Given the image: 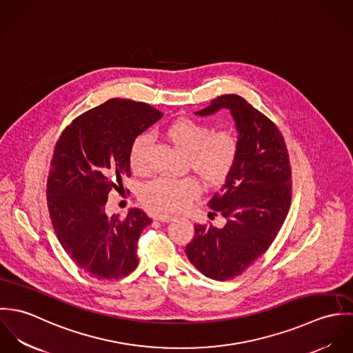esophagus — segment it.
<instances>
[{
  "label": "esophagus",
  "instance_id": "obj_1",
  "mask_svg": "<svg viewBox=\"0 0 353 353\" xmlns=\"http://www.w3.org/2000/svg\"><path fill=\"white\" fill-rule=\"evenodd\" d=\"M154 219L157 221H161V223H168V221L172 220V216L171 214H156Z\"/></svg>",
  "mask_w": 353,
  "mask_h": 353
}]
</instances>
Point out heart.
<instances>
[{"label": "heart", "instance_id": "heart-1", "mask_svg": "<svg viewBox=\"0 0 353 353\" xmlns=\"http://www.w3.org/2000/svg\"><path fill=\"white\" fill-rule=\"evenodd\" d=\"M176 148L188 153L189 167L206 185H219L227 179L235 167L239 153V143L234 132L228 129H213L192 118H179L171 122L165 132ZM151 139L140 134L134 139L129 151V163L136 174L150 170ZM197 179L188 176L182 179H154L141 190V200L150 208L163 212H178L185 209L200 194Z\"/></svg>", "mask_w": 353, "mask_h": 353}]
</instances>
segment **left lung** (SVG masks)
I'll return each instance as SVG.
<instances>
[{
    "label": "left lung",
    "mask_w": 353,
    "mask_h": 353,
    "mask_svg": "<svg viewBox=\"0 0 353 353\" xmlns=\"http://www.w3.org/2000/svg\"><path fill=\"white\" fill-rule=\"evenodd\" d=\"M230 110L238 130L234 170L208 202L225 217L224 227L194 225L186 246L203 276L225 281L242 274L276 239L291 205V164L279 128L239 95H221L197 115Z\"/></svg>",
    "instance_id": "left-lung-1"
}]
</instances>
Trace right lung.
<instances>
[{
    "instance_id": "1",
    "label": "right lung",
    "mask_w": 353,
    "mask_h": 353,
    "mask_svg": "<svg viewBox=\"0 0 353 353\" xmlns=\"http://www.w3.org/2000/svg\"><path fill=\"white\" fill-rule=\"evenodd\" d=\"M163 114L143 101L110 99L65 128L48 178V205L57 238L72 261L98 280H118L139 265L137 243L152 223L141 209L105 214L108 193L130 176L129 151Z\"/></svg>"
}]
</instances>
